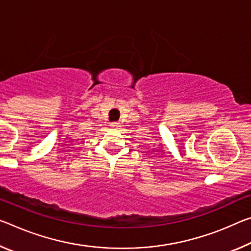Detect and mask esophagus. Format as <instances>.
Segmentation results:
<instances>
[{
  "instance_id": "obj_1",
  "label": "esophagus",
  "mask_w": 251,
  "mask_h": 251,
  "mask_svg": "<svg viewBox=\"0 0 251 251\" xmlns=\"http://www.w3.org/2000/svg\"><path fill=\"white\" fill-rule=\"evenodd\" d=\"M110 126L113 127V128H118L119 123L118 122H113V123H110Z\"/></svg>"
}]
</instances>
